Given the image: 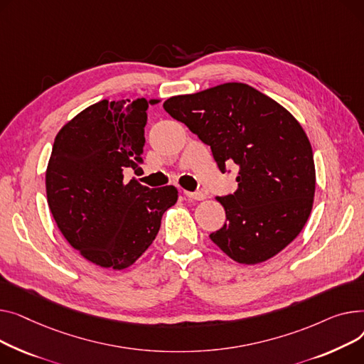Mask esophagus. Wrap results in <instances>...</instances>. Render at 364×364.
Wrapping results in <instances>:
<instances>
[{
  "mask_svg": "<svg viewBox=\"0 0 364 364\" xmlns=\"http://www.w3.org/2000/svg\"><path fill=\"white\" fill-rule=\"evenodd\" d=\"M185 196L191 200H196V201H203L205 198V194H203V192H189V191H185Z\"/></svg>",
  "mask_w": 364,
  "mask_h": 364,
  "instance_id": "1",
  "label": "esophagus"
}]
</instances>
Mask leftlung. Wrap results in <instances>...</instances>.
<instances>
[{
  "mask_svg": "<svg viewBox=\"0 0 364 364\" xmlns=\"http://www.w3.org/2000/svg\"><path fill=\"white\" fill-rule=\"evenodd\" d=\"M210 145L220 172L238 164V189L216 197L226 211L210 240L241 264L272 259L304 228L316 189L310 141L298 120L247 83L229 82L163 104Z\"/></svg>",
  "mask_w": 364,
  "mask_h": 364,
  "instance_id": "1",
  "label": "left lung"
}]
</instances>
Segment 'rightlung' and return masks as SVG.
Masks as SVG:
<instances>
[{
    "label": "right lung",
    "instance_id": "1",
    "mask_svg": "<svg viewBox=\"0 0 364 364\" xmlns=\"http://www.w3.org/2000/svg\"><path fill=\"white\" fill-rule=\"evenodd\" d=\"M159 100H102L64 124L46 173L51 215L83 259L122 270L156 240L164 211L176 204L172 185L149 189L127 168L142 172L148 104Z\"/></svg>",
    "mask_w": 364,
    "mask_h": 364
}]
</instances>
